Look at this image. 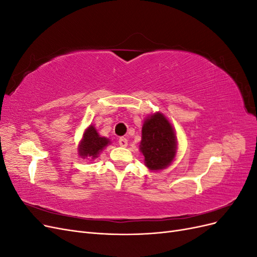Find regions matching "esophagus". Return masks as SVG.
Segmentation results:
<instances>
[{"instance_id": "34e87169", "label": "esophagus", "mask_w": 257, "mask_h": 257, "mask_svg": "<svg viewBox=\"0 0 257 257\" xmlns=\"http://www.w3.org/2000/svg\"><path fill=\"white\" fill-rule=\"evenodd\" d=\"M119 145H120L121 147H126V146H127V139L124 138V137L120 138V139H119Z\"/></svg>"}]
</instances>
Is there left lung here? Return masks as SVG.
<instances>
[{
	"instance_id": "left-lung-1",
	"label": "left lung",
	"mask_w": 257,
	"mask_h": 257,
	"mask_svg": "<svg viewBox=\"0 0 257 257\" xmlns=\"http://www.w3.org/2000/svg\"><path fill=\"white\" fill-rule=\"evenodd\" d=\"M177 149L176 132L166 116L159 111L147 116L143 124L139 150L148 169L160 172L167 168L175 160Z\"/></svg>"
}]
</instances>
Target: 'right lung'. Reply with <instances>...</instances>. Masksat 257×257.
<instances>
[{"mask_svg": "<svg viewBox=\"0 0 257 257\" xmlns=\"http://www.w3.org/2000/svg\"><path fill=\"white\" fill-rule=\"evenodd\" d=\"M110 145L109 138L100 136L94 125H89L83 132L78 146V154L81 159L95 160L105 148Z\"/></svg>", "mask_w": 257, "mask_h": 257, "instance_id": "obj_1", "label": "right lung"}]
</instances>
